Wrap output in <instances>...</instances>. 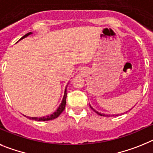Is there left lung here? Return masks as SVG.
Returning <instances> with one entry per match:
<instances>
[{"instance_id":"left-lung-1","label":"left lung","mask_w":153,"mask_h":153,"mask_svg":"<svg viewBox=\"0 0 153 153\" xmlns=\"http://www.w3.org/2000/svg\"><path fill=\"white\" fill-rule=\"evenodd\" d=\"M90 107H91V106H90ZM91 109L93 110V111H95V112H96V113L98 114V115H102H102H103V116H106V115H104V114H101V113H99V112H98V111H95V110L94 109V108H91Z\"/></svg>"}]
</instances>
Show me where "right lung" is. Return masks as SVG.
I'll return each instance as SVG.
<instances>
[{
	"label": "right lung",
	"mask_w": 153,
	"mask_h": 153,
	"mask_svg": "<svg viewBox=\"0 0 153 153\" xmlns=\"http://www.w3.org/2000/svg\"><path fill=\"white\" fill-rule=\"evenodd\" d=\"M31 34V32L30 33H27V34H26L25 35H24L22 38H21V39H23L24 38H25V37L28 36L29 34ZM20 39V40H21ZM66 98H67V92H66V90L65 91V95H64V97H63V99H62V103H61V105H59V107L58 108V109L56 110V111L55 112H54L53 114H51V115H48V116H45V117H42V118H36V117H27V118H29L30 119H32V120H35V121H39V122H41V121H48V120H52V119H56V118H58L59 115H61V113H62V111L65 110V105H66Z\"/></svg>",
	"instance_id": "add662e5"
}]
</instances>
